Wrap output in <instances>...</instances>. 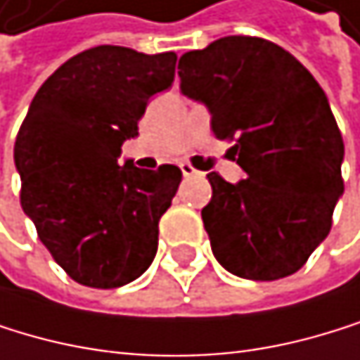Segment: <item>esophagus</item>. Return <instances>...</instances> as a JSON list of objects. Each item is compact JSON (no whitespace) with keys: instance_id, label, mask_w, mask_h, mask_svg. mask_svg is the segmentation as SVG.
Masks as SVG:
<instances>
[{"instance_id":"34e87169","label":"esophagus","mask_w":360,"mask_h":360,"mask_svg":"<svg viewBox=\"0 0 360 360\" xmlns=\"http://www.w3.org/2000/svg\"><path fill=\"white\" fill-rule=\"evenodd\" d=\"M180 169H182V176H184V178H200V176H202V172H198L191 162H182V165H180Z\"/></svg>"}]
</instances>
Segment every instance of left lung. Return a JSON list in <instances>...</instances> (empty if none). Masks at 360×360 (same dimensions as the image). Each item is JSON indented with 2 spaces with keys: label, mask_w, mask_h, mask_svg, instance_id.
I'll return each instance as SVG.
<instances>
[{
  "label": "left lung",
  "mask_w": 360,
  "mask_h": 360,
  "mask_svg": "<svg viewBox=\"0 0 360 360\" xmlns=\"http://www.w3.org/2000/svg\"><path fill=\"white\" fill-rule=\"evenodd\" d=\"M180 89L210 110L245 180L208 174L202 208L212 254L230 274H295L328 237L343 193V139L321 86L297 58L258 37H224L178 63Z\"/></svg>",
  "instance_id": "left-lung-1"
}]
</instances>
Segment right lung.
Returning <instances> with one entry per match:
<instances>
[{
	"mask_svg": "<svg viewBox=\"0 0 360 360\" xmlns=\"http://www.w3.org/2000/svg\"><path fill=\"white\" fill-rule=\"evenodd\" d=\"M176 60L174 51L84 49L43 82L19 128L21 208L53 261L84 287L128 285L156 256L158 221L182 172L117 158L139 134L148 99L172 86Z\"/></svg>",
	"mask_w": 360,
	"mask_h": 360,
	"instance_id": "obj_1",
	"label": "right lung"
}]
</instances>
